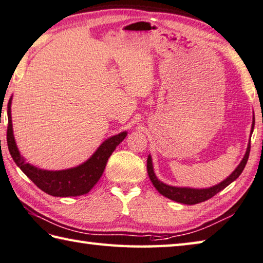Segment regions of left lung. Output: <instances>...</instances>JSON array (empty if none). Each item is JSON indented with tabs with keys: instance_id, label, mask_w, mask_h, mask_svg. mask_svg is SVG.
Returning <instances> with one entry per match:
<instances>
[{
	"instance_id": "8db88e82",
	"label": "left lung",
	"mask_w": 263,
	"mask_h": 263,
	"mask_svg": "<svg viewBox=\"0 0 263 263\" xmlns=\"http://www.w3.org/2000/svg\"><path fill=\"white\" fill-rule=\"evenodd\" d=\"M254 122L255 121L253 120L252 133H253V128H254ZM250 151H251V141H250V144H248L245 157L242 158L241 163L238 165V167L234 170V172H232L231 176H230L228 179H225L224 181L218 183V185L206 188V190H194V188H180V187H172V186L165 185V183L159 181L158 179L156 178L150 156L148 157V160H146V170H148V174L151 182L154 183L156 190H157L160 194L164 195L165 197H167L170 200L180 202V203H183V204H196L211 199V197L215 196L217 193L223 191L225 187H228L232 181L236 180L246 166L248 157H250Z\"/></svg>"
}]
</instances>
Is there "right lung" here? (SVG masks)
<instances>
[{
	"instance_id": "add662e5",
	"label": "right lung",
	"mask_w": 263,
	"mask_h": 263,
	"mask_svg": "<svg viewBox=\"0 0 263 263\" xmlns=\"http://www.w3.org/2000/svg\"><path fill=\"white\" fill-rule=\"evenodd\" d=\"M10 105L11 99L8 103L7 143L9 153L17 166L26 174V177L31 179V181H33L34 185L41 191L52 196H80L89 193L100 179L110 155L127 136V133L123 132L106 140L93 156L80 166L63 170V171H45L25 163V159L20 155L12 134Z\"/></svg>"
}]
</instances>
